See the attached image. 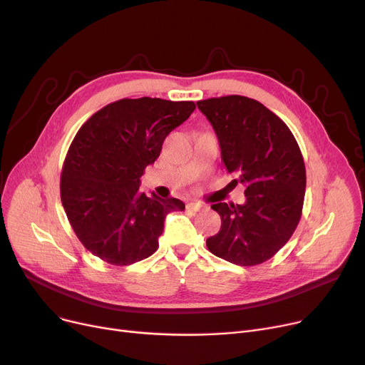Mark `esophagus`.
I'll list each match as a JSON object with an SVG mask.
<instances>
[{
  "label": "esophagus",
  "instance_id": "esophagus-1",
  "mask_svg": "<svg viewBox=\"0 0 365 365\" xmlns=\"http://www.w3.org/2000/svg\"><path fill=\"white\" fill-rule=\"evenodd\" d=\"M186 208L190 210V212H201V210L204 208V205L200 204V202H197V201H190V202H187Z\"/></svg>",
  "mask_w": 365,
  "mask_h": 365
}]
</instances>
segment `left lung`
I'll use <instances>...</instances> for the list:
<instances>
[{"mask_svg": "<svg viewBox=\"0 0 365 365\" xmlns=\"http://www.w3.org/2000/svg\"><path fill=\"white\" fill-rule=\"evenodd\" d=\"M213 125L223 168L245 186L244 204L216 202L219 234L207 238L215 256L240 266L269 260L296 231L306 170L290 128L260 102L225 96L197 102Z\"/></svg>", "mask_w": 365, "mask_h": 365, "instance_id": "8db88e82", "label": "left lung"}]
</instances>
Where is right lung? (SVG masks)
<instances>
[{"mask_svg": "<svg viewBox=\"0 0 365 365\" xmlns=\"http://www.w3.org/2000/svg\"><path fill=\"white\" fill-rule=\"evenodd\" d=\"M194 109V102L121 99L76 133L62 168L61 198L73 232L94 256L127 266L157 252L165 216L185 204L145 195L140 178L160 157L167 134Z\"/></svg>", "mask_w": 365, "mask_h": 365, "instance_id": "obj_1", "label": "right lung"}]
</instances>
